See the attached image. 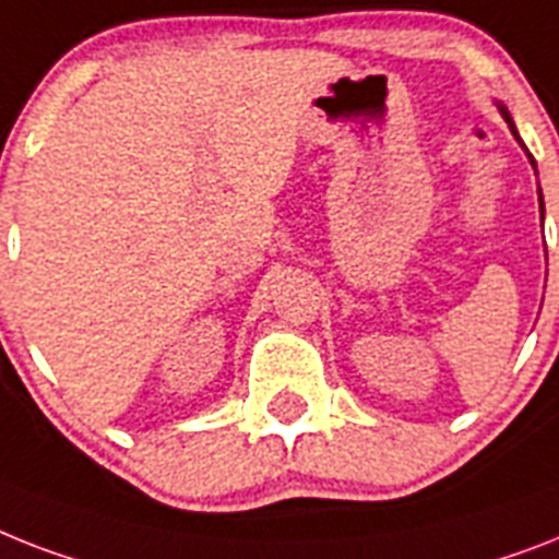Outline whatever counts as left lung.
<instances>
[{"instance_id":"left-lung-1","label":"left lung","mask_w":559,"mask_h":559,"mask_svg":"<svg viewBox=\"0 0 559 559\" xmlns=\"http://www.w3.org/2000/svg\"><path fill=\"white\" fill-rule=\"evenodd\" d=\"M497 106H500V115L506 117V122H508V129H511V134H514V138L520 140V134H516V126H514V120H511V115H508V108L502 106V103H497ZM520 146L525 148V143H523V140H520ZM525 154H528V148H525ZM528 160H531V166H534V169H537V163H534V157H531V154H528ZM539 212H543V192H539Z\"/></svg>"}]
</instances>
